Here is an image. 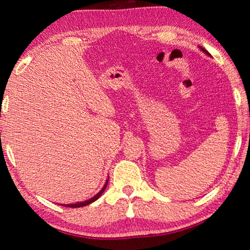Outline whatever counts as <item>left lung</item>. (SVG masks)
<instances>
[{"mask_svg": "<svg viewBox=\"0 0 250 250\" xmlns=\"http://www.w3.org/2000/svg\"><path fill=\"white\" fill-rule=\"evenodd\" d=\"M200 49L202 50V52H203V53H205L206 55H208V56H210V54H209L208 52H207V50H206V49H204V48H203V47H201V46H200Z\"/></svg>", "mask_w": 250, "mask_h": 250, "instance_id": "obj_1", "label": "left lung"}]
</instances>
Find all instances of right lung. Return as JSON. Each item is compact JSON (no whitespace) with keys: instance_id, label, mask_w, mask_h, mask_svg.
Wrapping results in <instances>:
<instances>
[{"instance_id":"obj_1","label":"right lung","mask_w":250,"mask_h":250,"mask_svg":"<svg viewBox=\"0 0 250 250\" xmlns=\"http://www.w3.org/2000/svg\"><path fill=\"white\" fill-rule=\"evenodd\" d=\"M107 185H108V180L105 181V183H104V185L103 186V188H101L100 191H99L98 193H97L94 197H91V198H89V200L83 201V202L75 203V204H64V206H66V207H73V208H76V207H83V206L89 205V204H91V203H94L95 201L98 200V198L101 196V194L104 193V191L105 189V188H107Z\"/></svg>"}]
</instances>
